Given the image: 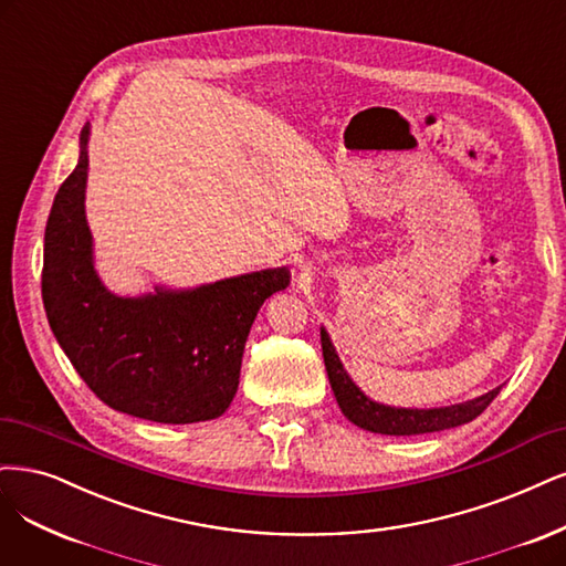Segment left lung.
<instances>
[{"mask_svg":"<svg viewBox=\"0 0 566 566\" xmlns=\"http://www.w3.org/2000/svg\"><path fill=\"white\" fill-rule=\"evenodd\" d=\"M321 346H323V360L327 369L329 386H333L337 405L348 421L365 428V431L381 433V436H421V433H436L447 431L461 423H469L480 417L490 402L499 396L501 386L494 391L484 394L475 400L452 405V407H438V409H402V407H386L375 400H369L360 388L350 381L346 369L335 354V346L329 342L325 329H321Z\"/></svg>","mask_w":566,"mask_h":566,"instance_id":"8db88e82","label":"left lung"}]
</instances>
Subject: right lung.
Returning a JSON list of instances; mask_svg holds the SVG:
<instances>
[{
    "instance_id": "add662e5",
    "label": "right lung",
    "mask_w": 566,
    "mask_h": 566,
    "mask_svg": "<svg viewBox=\"0 0 566 566\" xmlns=\"http://www.w3.org/2000/svg\"><path fill=\"white\" fill-rule=\"evenodd\" d=\"M88 128L80 164L55 193L44 237L42 297L57 344L116 412L159 423L224 415L237 396L245 339L287 269L255 271L189 292L114 297L97 281L84 216Z\"/></svg>"
}]
</instances>
